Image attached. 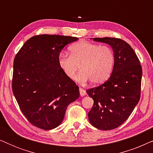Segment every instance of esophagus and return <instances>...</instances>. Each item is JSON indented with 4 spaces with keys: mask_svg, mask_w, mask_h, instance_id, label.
Returning <instances> with one entry per match:
<instances>
[{
    "mask_svg": "<svg viewBox=\"0 0 153 153\" xmlns=\"http://www.w3.org/2000/svg\"><path fill=\"white\" fill-rule=\"evenodd\" d=\"M79 92H80V95L81 96H84L85 94H86V93H85V91L83 88H79Z\"/></svg>",
    "mask_w": 153,
    "mask_h": 153,
    "instance_id": "34e87169",
    "label": "esophagus"
}]
</instances>
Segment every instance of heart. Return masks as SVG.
Segmentation results:
<instances>
[{"label":"heart","mask_w":153,"mask_h":153,"mask_svg":"<svg viewBox=\"0 0 153 153\" xmlns=\"http://www.w3.org/2000/svg\"><path fill=\"white\" fill-rule=\"evenodd\" d=\"M70 55L60 53L58 64L65 74L80 83L90 80L93 84H100L109 77L114 64V54L108 46H100L88 42H81L69 48Z\"/></svg>","instance_id":"b5f03b06"}]
</instances>
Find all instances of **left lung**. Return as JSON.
Returning a JSON list of instances; mask_svg holds the SVG:
<instances>
[{"label":"left lung","mask_w":153,"mask_h":153,"mask_svg":"<svg viewBox=\"0 0 153 153\" xmlns=\"http://www.w3.org/2000/svg\"><path fill=\"white\" fill-rule=\"evenodd\" d=\"M93 40L112 47L115 62L107 81L86 91L94 100L88 118L96 128L111 130L120 126L139 102L142 68L137 54L125 41L116 37H95Z\"/></svg>","instance_id":"8db88e82"}]
</instances>
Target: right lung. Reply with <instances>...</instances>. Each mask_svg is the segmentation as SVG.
Instances as JSON below:
<instances>
[{"label": "right lung", "instance_id": "1", "mask_svg": "<svg viewBox=\"0 0 153 153\" xmlns=\"http://www.w3.org/2000/svg\"><path fill=\"white\" fill-rule=\"evenodd\" d=\"M77 39L57 35H35L16 54L12 91L24 116L39 129L58 127L68 106L80 95L78 85L58 64L61 50Z\"/></svg>", "mask_w": 153, "mask_h": 153}]
</instances>
